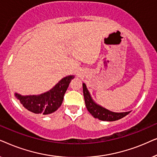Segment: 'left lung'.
I'll list each match as a JSON object with an SVG mask.
<instances>
[{
    "instance_id": "1",
    "label": "left lung",
    "mask_w": 157,
    "mask_h": 157,
    "mask_svg": "<svg viewBox=\"0 0 157 157\" xmlns=\"http://www.w3.org/2000/svg\"><path fill=\"white\" fill-rule=\"evenodd\" d=\"M83 92L87 110L96 119L101 120V121H113L126 117L131 112V111L119 113L113 112V111H109L104 107L100 106L99 104H96L92 98L91 94L87 89L86 85L84 83H83Z\"/></svg>"
}]
</instances>
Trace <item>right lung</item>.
Returning a JSON list of instances; mask_svg holds the SVG:
<instances>
[{"label":"right lung","mask_w":157,"mask_h":157,"mask_svg":"<svg viewBox=\"0 0 157 157\" xmlns=\"http://www.w3.org/2000/svg\"><path fill=\"white\" fill-rule=\"evenodd\" d=\"M74 76H66L52 89L38 95H21L15 93V96L27 110L36 114L47 115L54 112L61 106L63 96Z\"/></svg>","instance_id":"add662e5"}]
</instances>
